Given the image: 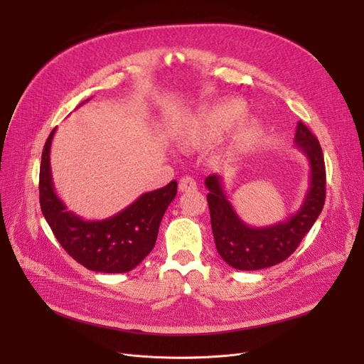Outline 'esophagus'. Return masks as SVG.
<instances>
[{"label":"esophagus","mask_w":364,"mask_h":364,"mask_svg":"<svg viewBox=\"0 0 364 364\" xmlns=\"http://www.w3.org/2000/svg\"><path fill=\"white\" fill-rule=\"evenodd\" d=\"M196 181L193 177H183L180 180V184H178V188L180 192H193V190H196Z\"/></svg>","instance_id":"1"}]
</instances>
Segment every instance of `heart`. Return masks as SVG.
Returning <instances> with one entry per match:
<instances>
[{"instance_id":"b5f03b06","label":"heart","mask_w":364,"mask_h":364,"mask_svg":"<svg viewBox=\"0 0 364 364\" xmlns=\"http://www.w3.org/2000/svg\"><path fill=\"white\" fill-rule=\"evenodd\" d=\"M243 117H245V107L239 102L221 103L213 109H209L200 118L199 124L196 125L195 137H202V139L215 137L218 134L236 125ZM258 131H259V127L254 121L243 124L236 136L237 144L250 141L257 136Z\"/></svg>"}]
</instances>
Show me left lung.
Masks as SVG:
<instances>
[{
    "label": "left lung",
    "mask_w": 364,
    "mask_h": 364,
    "mask_svg": "<svg viewBox=\"0 0 364 364\" xmlns=\"http://www.w3.org/2000/svg\"><path fill=\"white\" fill-rule=\"evenodd\" d=\"M295 146L310 164V184L298 211L286 220L267 225H247L227 199L223 178L211 174L205 180L217 251L237 270H261L284 261L295 252L302 237L318 218L326 198V169L318 140L302 122L296 125Z\"/></svg>",
    "instance_id": "8db88e82"
}]
</instances>
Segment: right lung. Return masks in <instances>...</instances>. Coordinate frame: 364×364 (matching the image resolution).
I'll return each instance as SVG.
<instances>
[{
  "label": "right lung",
  "mask_w": 364,
  "mask_h": 364,
  "mask_svg": "<svg viewBox=\"0 0 364 364\" xmlns=\"http://www.w3.org/2000/svg\"><path fill=\"white\" fill-rule=\"evenodd\" d=\"M54 132L55 128L43 150L40 205L55 239L75 261L91 272L127 273L136 269L156 243L162 217L177 195V181L143 193L121 213L109 218L84 220L68 211L55 193L50 166Z\"/></svg>",
  "instance_id": "add662e5"
}]
</instances>
